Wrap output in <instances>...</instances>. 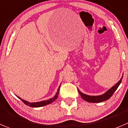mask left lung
<instances>
[{"mask_svg":"<svg viewBox=\"0 0 128 128\" xmlns=\"http://www.w3.org/2000/svg\"><path fill=\"white\" fill-rule=\"evenodd\" d=\"M122 77L121 78V80L118 82V83L115 85L114 86H113L107 92H106L104 94L101 95V96H88V95H86L82 93L79 90H78V91L79 94L81 96L82 98L84 99L86 101L88 102H93V103H97V102H101L106 101L107 100L109 99L110 97H112V96L113 95V94L114 93L116 90H117L118 87H119V86L121 84V81H122Z\"/></svg>","mask_w":128,"mask_h":128,"instance_id":"1","label":"left lung"}]
</instances>
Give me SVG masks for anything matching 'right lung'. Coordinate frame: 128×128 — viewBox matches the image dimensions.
Returning <instances> with one entry per match:
<instances>
[{
  "label": "right lung",
  "instance_id": "obj_1",
  "mask_svg": "<svg viewBox=\"0 0 128 128\" xmlns=\"http://www.w3.org/2000/svg\"><path fill=\"white\" fill-rule=\"evenodd\" d=\"M60 88V86L59 88H58V92H57V93L56 94L55 96H54L53 98H50V99H49V100H43V101L38 102L31 103V102H29L26 101V100H24L22 99L20 97H18V98H20V99L23 102L26 104V105L28 106H30V107H32V108H39V107L44 106H46V105H48V104H51V103H52L53 102H54V100L56 99L57 97H58V94H59Z\"/></svg>",
  "mask_w": 128,
  "mask_h": 128
}]
</instances>
